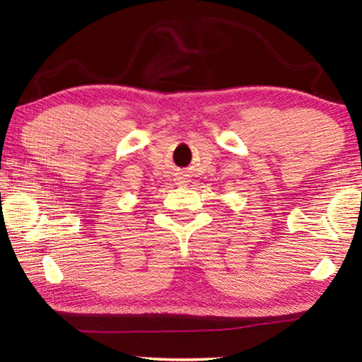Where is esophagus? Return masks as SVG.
I'll list each match as a JSON object with an SVG mask.
<instances>
[{"instance_id":"34e87169","label":"esophagus","mask_w":362,"mask_h":362,"mask_svg":"<svg viewBox=\"0 0 362 362\" xmlns=\"http://www.w3.org/2000/svg\"><path fill=\"white\" fill-rule=\"evenodd\" d=\"M177 182H179V185H187V179H183V177H180Z\"/></svg>"}]
</instances>
